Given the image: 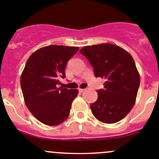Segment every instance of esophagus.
Instances as JSON below:
<instances>
[{
  "label": "esophagus",
  "instance_id": "34e87169",
  "mask_svg": "<svg viewBox=\"0 0 159 159\" xmlns=\"http://www.w3.org/2000/svg\"><path fill=\"white\" fill-rule=\"evenodd\" d=\"M78 91H79L80 93H82L83 91H84V89H78Z\"/></svg>",
  "mask_w": 159,
  "mask_h": 159
}]
</instances>
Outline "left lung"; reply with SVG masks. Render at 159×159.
Instances as JSON below:
<instances>
[{"label": "left lung", "mask_w": 159, "mask_h": 159, "mask_svg": "<svg viewBox=\"0 0 159 159\" xmlns=\"http://www.w3.org/2000/svg\"><path fill=\"white\" fill-rule=\"evenodd\" d=\"M94 68L95 77L105 78L104 89L98 90V100L91 105L93 115L100 121H121L135 103L140 75L131 54L111 44L86 46L80 50Z\"/></svg>", "instance_id": "1"}]
</instances>
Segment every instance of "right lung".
Instances as JSON below:
<instances>
[{"label": "right lung", "mask_w": 159, "mask_h": 159, "mask_svg": "<svg viewBox=\"0 0 159 159\" xmlns=\"http://www.w3.org/2000/svg\"><path fill=\"white\" fill-rule=\"evenodd\" d=\"M78 47L49 45L35 51L20 76L25 105L39 121L49 126L61 124L69 116L78 89L57 88L65 69Z\"/></svg>", "instance_id": "right-lung-1"}]
</instances>
